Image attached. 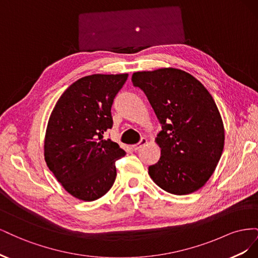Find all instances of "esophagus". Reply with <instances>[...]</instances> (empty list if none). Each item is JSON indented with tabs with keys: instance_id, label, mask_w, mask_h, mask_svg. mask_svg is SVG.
I'll use <instances>...</instances> for the list:
<instances>
[{
	"instance_id": "obj_1",
	"label": "esophagus",
	"mask_w": 258,
	"mask_h": 258,
	"mask_svg": "<svg viewBox=\"0 0 258 258\" xmlns=\"http://www.w3.org/2000/svg\"><path fill=\"white\" fill-rule=\"evenodd\" d=\"M146 143H147V140L145 138H142L141 141H140L138 144L132 145V150H134V151H139L140 148H141L142 146H144Z\"/></svg>"
}]
</instances>
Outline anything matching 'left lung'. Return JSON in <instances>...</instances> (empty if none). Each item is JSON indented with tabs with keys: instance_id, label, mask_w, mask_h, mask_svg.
I'll list each match as a JSON object with an SVG mask.
<instances>
[{
	"instance_id": "8db88e82",
	"label": "left lung",
	"mask_w": 258,
	"mask_h": 258,
	"mask_svg": "<svg viewBox=\"0 0 258 258\" xmlns=\"http://www.w3.org/2000/svg\"><path fill=\"white\" fill-rule=\"evenodd\" d=\"M131 81L144 91L162 124L155 139L161 155L148 174L170 194L197 191L213 174L224 150L225 128L215 101L179 69L136 72Z\"/></svg>"
}]
</instances>
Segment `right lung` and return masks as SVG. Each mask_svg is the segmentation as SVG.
Listing matches in <instances>:
<instances>
[{
	"label": "right lung",
	"instance_id": "right-lung-1",
	"mask_svg": "<svg viewBox=\"0 0 258 258\" xmlns=\"http://www.w3.org/2000/svg\"><path fill=\"white\" fill-rule=\"evenodd\" d=\"M127 79V73L82 77L62 93L49 116L45 161L76 199L97 200L115 182V161L126 152L103 135L113 126L111 107Z\"/></svg>",
	"mask_w": 258,
	"mask_h": 258
}]
</instances>
